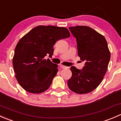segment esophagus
<instances>
[{
  "label": "esophagus",
  "instance_id": "esophagus-1",
  "mask_svg": "<svg viewBox=\"0 0 121 121\" xmlns=\"http://www.w3.org/2000/svg\"><path fill=\"white\" fill-rule=\"evenodd\" d=\"M60 67H61V68H63V69H68V67L64 66V65H60Z\"/></svg>",
  "mask_w": 121,
  "mask_h": 121
}]
</instances>
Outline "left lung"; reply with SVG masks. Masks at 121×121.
Listing matches in <instances>:
<instances>
[{
    "mask_svg": "<svg viewBox=\"0 0 121 121\" xmlns=\"http://www.w3.org/2000/svg\"><path fill=\"white\" fill-rule=\"evenodd\" d=\"M76 39L78 55L85 65L81 70L71 67L72 77L68 86L73 92L87 94L101 84L107 71L111 54L106 39L92 28L84 26L69 27Z\"/></svg>",
    "mask_w": 121,
    "mask_h": 121,
    "instance_id": "obj_1",
    "label": "left lung"
}]
</instances>
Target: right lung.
Returning a JSON list of instances; mask_svg holds the SVG:
<instances>
[{"label": "right lung", "mask_w": 121, "mask_h": 121, "mask_svg": "<svg viewBox=\"0 0 121 121\" xmlns=\"http://www.w3.org/2000/svg\"><path fill=\"white\" fill-rule=\"evenodd\" d=\"M69 36L65 27L39 26L19 40L14 50L13 65L16 78L24 90L39 94L50 87L58 72V65L47 57L53 56L56 41Z\"/></svg>", "instance_id": "1"}]
</instances>
